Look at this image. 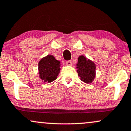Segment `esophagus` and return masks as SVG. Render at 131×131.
Segmentation results:
<instances>
[{"instance_id":"1","label":"esophagus","mask_w":131,"mask_h":131,"mask_svg":"<svg viewBox=\"0 0 131 131\" xmlns=\"http://www.w3.org/2000/svg\"><path fill=\"white\" fill-rule=\"evenodd\" d=\"M65 63H66V64H67V65L70 66V65H71L72 62H71V60H68V61H65Z\"/></svg>"}]
</instances>
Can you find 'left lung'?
<instances>
[{"mask_svg":"<svg viewBox=\"0 0 131 131\" xmlns=\"http://www.w3.org/2000/svg\"><path fill=\"white\" fill-rule=\"evenodd\" d=\"M77 66L78 69L77 71L81 81L86 83H91L95 77V64L94 63L81 56L79 57Z\"/></svg>","mask_w":131,"mask_h":131,"instance_id":"left-lung-1","label":"left lung"}]
</instances>
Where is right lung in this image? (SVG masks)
Wrapping results in <instances>:
<instances>
[{"mask_svg": "<svg viewBox=\"0 0 131 131\" xmlns=\"http://www.w3.org/2000/svg\"><path fill=\"white\" fill-rule=\"evenodd\" d=\"M40 78L45 82H51L57 79L60 72V61L48 55L41 60L38 64Z\"/></svg>", "mask_w": 131, "mask_h": 131, "instance_id": "add662e5", "label": "right lung"}]
</instances>
